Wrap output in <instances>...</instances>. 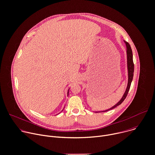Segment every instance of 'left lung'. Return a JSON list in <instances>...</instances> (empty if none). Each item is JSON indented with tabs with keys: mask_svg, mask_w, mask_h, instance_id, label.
Listing matches in <instances>:
<instances>
[{
	"mask_svg": "<svg viewBox=\"0 0 155 155\" xmlns=\"http://www.w3.org/2000/svg\"><path fill=\"white\" fill-rule=\"evenodd\" d=\"M124 42L126 44V53H127V71H128V82H127V88L123 96V97H121V99L120 100V101L115 104L114 106H113L112 107H111L110 108L105 110L104 111H99V112H106L107 110H109L110 109H112L114 108H115V107H117V106L120 105L121 103H122L124 100L126 99L128 92L129 91L130 87V85L133 79V76H134V62H133V54H132V51L130 48V45L126 42V41H124Z\"/></svg>",
	"mask_w": 155,
	"mask_h": 155,
	"instance_id": "obj_1",
	"label": "left lung"
}]
</instances>
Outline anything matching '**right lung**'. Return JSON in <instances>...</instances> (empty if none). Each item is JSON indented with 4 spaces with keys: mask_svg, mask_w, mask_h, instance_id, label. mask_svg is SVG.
I'll use <instances>...</instances> for the list:
<instances>
[{
    "mask_svg": "<svg viewBox=\"0 0 155 155\" xmlns=\"http://www.w3.org/2000/svg\"><path fill=\"white\" fill-rule=\"evenodd\" d=\"M68 91H69V89H68V93H67V95H68V93H69V92H68ZM62 110H63V109H62Z\"/></svg>",
    "mask_w": 155,
    "mask_h": 155,
    "instance_id": "obj_1",
    "label": "right lung"
}]
</instances>
